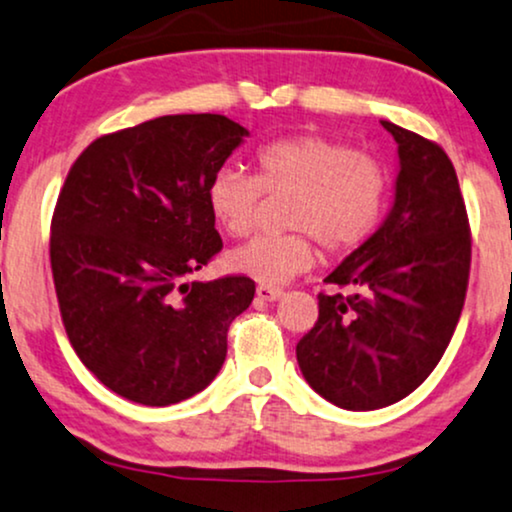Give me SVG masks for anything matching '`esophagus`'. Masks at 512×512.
Masks as SVG:
<instances>
[{
	"label": "esophagus",
	"instance_id": "obj_1",
	"mask_svg": "<svg viewBox=\"0 0 512 512\" xmlns=\"http://www.w3.org/2000/svg\"><path fill=\"white\" fill-rule=\"evenodd\" d=\"M281 295H283L281 288L264 286V283H260V286H257V300H267V303H274V300H279Z\"/></svg>",
	"mask_w": 512,
	"mask_h": 512
}]
</instances>
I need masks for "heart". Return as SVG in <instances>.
Returning <instances> with one entry per match:
<instances>
[{
  "label": "heart",
  "instance_id": "obj_1",
  "mask_svg": "<svg viewBox=\"0 0 512 512\" xmlns=\"http://www.w3.org/2000/svg\"><path fill=\"white\" fill-rule=\"evenodd\" d=\"M291 193L293 231L260 236L229 255L233 272L288 283L315 262V240L329 252L360 248L379 229L389 200V171L369 152L319 133H295L255 152V176L219 169L207 183V207L221 231L243 238L257 226L262 197Z\"/></svg>",
  "mask_w": 512,
  "mask_h": 512
}]
</instances>
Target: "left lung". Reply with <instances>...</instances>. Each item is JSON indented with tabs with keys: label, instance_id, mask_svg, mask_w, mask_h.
<instances>
[{
	"label": "left lung",
	"instance_id": "8db88e82",
	"mask_svg": "<svg viewBox=\"0 0 512 512\" xmlns=\"http://www.w3.org/2000/svg\"><path fill=\"white\" fill-rule=\"evenodd\" d=\"M381 126L398 143L396 202L326 276L338 291L317 295V322L295 346L307 384L346 410L398 403L434 372L470 281V221L453 162L434 140Z\"/></svg>",
	"mask_w": 512,
	"mask_h": 512
}]
</instances>
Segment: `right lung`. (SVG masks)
Listing matches in <instances>:
<instances>
[{
    "instance_id": "1",
    "label": "right lung",
    "mask_w": 512,
    "mask_h": 512,
    "mask_svg": "<svg viewBox=\"0 0 512 512\" xmlns=\"http://www.w3.org/2000/svg\"><path fill=\"white\" fill-rule=\"evenodd\" d=\"M248 135L221 114H176L80 152L52 214L61 322L85 367L152 408L200 393L255 298L250 276L188 281L224 248L207 183Z\"/></svg>"
}]
</instances>
